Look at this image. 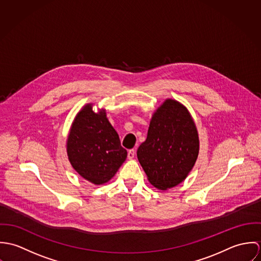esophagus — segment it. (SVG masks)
Instances as JSON below:
<instances>
[{
	"mask_svg": "<svg viewBox=\"0 0 261 261\" xmlns=\"http://www.w3.org/2000/svg\"><path fill=\"white\" fill-rule=\"evenodd\" d=\"M135 155H136V149H129V150L127 151V158H128V159H134Z\"/></svg>",
	"mask_w": 261,
	"mask_h": 261,
	"instance_id": "1",
	"label": "esophagus"
}]
</instances>
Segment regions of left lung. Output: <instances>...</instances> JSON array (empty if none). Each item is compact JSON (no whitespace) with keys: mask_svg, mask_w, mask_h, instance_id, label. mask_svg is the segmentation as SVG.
Listing matches in <instances>:
<instances>
[{"mask_svg":"<svg viewBox=\"0 0 261 261\" xmlns=\"http://www.w3.org/2000/svg\"><path fill=\"white\" fill-rule=\"evenodd\" d=\"M199 153V137L186 108L166 99L153 112L147 140L137 155L149 183L167 190L182 183L193 169Z\"/></svg>","mask_w":261,"mask_h":261,"instance_id":"1","label":"left lung"}]
</instances>
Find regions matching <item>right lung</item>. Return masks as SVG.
<instances>
[{
    "mask_svg": "<svg viewBox=\"0 0 261 261\" xmlns=\"http://www.w3.org/2000/svg\"><path fill=\"white\" fill-rule=\"evenodd\" d=\"M66 147L75 171L95 185L109 182L127 155L106 110L94 112L91 103L75 116Z\"/></svg>",
    "mask_w": 261,
    "mask_h": 261,
    "instance_id": "1",
    "label": "right lung"
}]
</instances>
